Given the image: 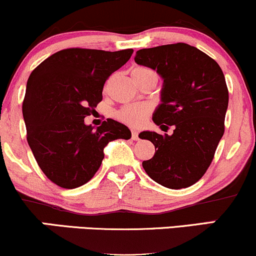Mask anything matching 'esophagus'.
Here are the masks:
<instances>
[{
  "instance_id": "1",
  "label": "esophagus",
  "mask_w": 256,
  "mask_h": 256,
  "mask_svg": "<svg viewBox=\"0 0 256 256\" xmlns=\"http://www.w3.org/2000/svg\"><path fill=\"white\" fill-rule=\"evenodd\" d=\"M131 136H132V140H138V132L136 130L131 131Z\"/></svg>"
}]
</instances>
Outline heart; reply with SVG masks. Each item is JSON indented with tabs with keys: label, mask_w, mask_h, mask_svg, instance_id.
I'll return each instance as SVG.
<instances>
[{
	"label": "heart",
	"mask_w": 256,
	"mask_h": 256,
	"mask_svg": "<svg viewBox=\"0 0 256 256\" xmlns=\"http://www.w3.org/2000/svg\"><path fill=\"white\" fill-rule=\"evenodd\" d=\"M132 78H140V76L149 75V74H155L152 69L146 66H134L132 68L131 70ZM152 112V108H150L149 104H125L122 108L116 112V118L119 120V122H124V124L128 126H134V128H137V126H140L146 122L148 116Z\"/></svg>",
	"instance_id": "heart-1"
}]
</instances>
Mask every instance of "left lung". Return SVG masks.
Wrapping results in <instances>:
<instances>
[{"instance_id":"left-lung-1","label":"left lung","mask_w":256,"mask_h":256,"mask_svg":"<svg viewBox=\"0 0 256 256\" xmlns=\"http://www.w3.org/2000/svg\"><path fill=\"white\" fill-rule=\"evenodd\" d=\"M134 62L162 76V104L152 120L161 128L174 126L172 136L150 131L140 134L156 150L152 158L142 163L144 170L167 188L192 186L210 167L224 134L229 102L224 74L216 60L184 42L142 48Z\"/></svg>"}]
</instances>
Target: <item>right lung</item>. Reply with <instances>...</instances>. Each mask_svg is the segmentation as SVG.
Listing matches in <instances>:
<instances>
[{"mask_svg": "<svg viewBox=\"0 0 256 256\" xmlns=\"http://www.w3.org/2000/svg\"><path fill=\"white\" fill-rule=\"evenodd\" d=\"M132 54V48H66L30 72L22 102L27 142L42 173L62 188L87 184L100 168L108 142L131 138L128 126L116 120L94 130L84 118L102 100L104 82Z\"/></svg>", "mask_w": 256, "mask_h": 256, "instance_id": "1", "label": "right lung"}]
</instances>
